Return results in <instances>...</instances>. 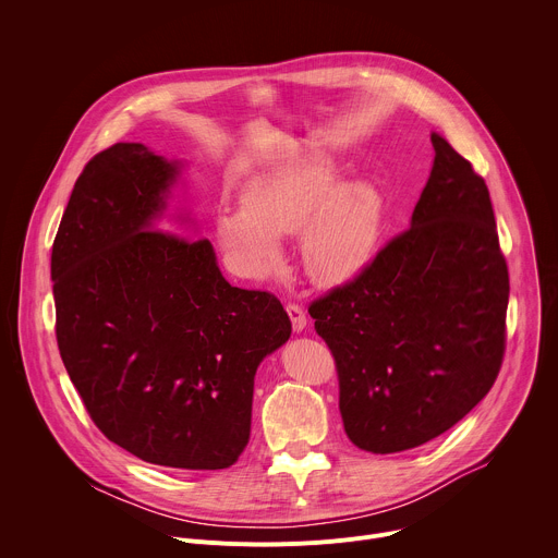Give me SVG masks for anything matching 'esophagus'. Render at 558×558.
<instances>
[{
	"label": "esophagus",
	"instance_id": "esophagus-1",
	"mask_svg": "<svg viewBox=\"0 0 558 558\" xmlns=\"http://www.w3.org/2000/svg\"><path fill=\"white\" fill-rule=\"evenodd\" d=\"M287 315H289L291 327H293L295 333L304 331V327H306V315H304V311H302L298 304H287Z\"/></svg>",
	"mask_w": 558,
	"mask_h": 558
}]
</instances>
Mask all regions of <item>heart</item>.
Listing matches in <instances>:
<instances>
[{
    "label": "heart",
    "instance_id": "obj_1",
    "mask_svg": "<svg viewBox=\"0 0 558 558\" xmlns=\"http://www.w3.org/2000/svg\"><path fill=\"white\" fill-rule=\"evenodd\" d=\"M243 203L216 216V238L235 271L269 276L282 263L278 238L302 231V263L320 287L347 284L371 265L386 214L375 185L342 183L340 168L325 154H306L254 177Z\"/></svg>",
    "mask_w": 558,
    "mask_h": 558
}]
</instances>
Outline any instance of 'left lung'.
<instances>
[{
	"mask_svg": "<svg viewBox=\"0 0 558 558\" xmlns=\"http://www.w3.org/2000/svg\"><path fill=\"white\" fill-rule=\"evenodd\" d=\"M411 229L308 313L338 366L349 439L375 454L417 448L493 388L506 344L508 267L488 187L437 132Z\"/></svg>",
	"mask_w": 558,
	"mask_h": 558,
	"instance_id": "8db88e82",
	"label": "left lung"
}]
</instances>
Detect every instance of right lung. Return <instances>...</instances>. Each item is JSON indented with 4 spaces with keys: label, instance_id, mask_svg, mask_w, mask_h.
Wrapping results in <instances>:
<instances>
[{
    "label": "right lung",
    "instance_id": "right-lung-1",
    "mask_svg": "<svg viewBox=\"0 0 558 558\" xmlns=\"http://www.w3.org/2000/svg\"><path fill=\"white\" fill-rule=\"evenodd\" d=\"M181 158L117 143L76 179L50 260L57 344L99 430L134 457L220 470L250 441L254 377L291 336L267 291L231 287L190 211Z\"/></svg>",
    "mask_w": 558,
    "mask_h": 558
}]
</instances>
